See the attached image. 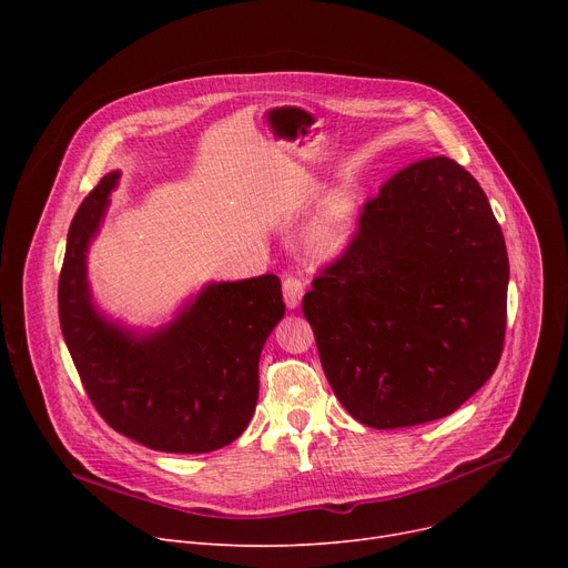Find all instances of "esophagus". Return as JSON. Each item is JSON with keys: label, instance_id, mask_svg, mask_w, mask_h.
Segmentation results:
<instances>
[{"label": "esophagus", "instance_id": "34e87169", "mask_svg": "<svg viewBox=\"0 0 568 568\" xmlns=\"http://www.w3.org/2000/svg\"><path fill=\"white\" fill-rule=\"evenodd\" d=\"M302 296H304V283L296 278V276H285L283 278V300H285V306L290 311L300 308Z\"/></svg>", "mask_w": 568, "mask_h": 568}]
</instances>
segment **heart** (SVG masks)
<instances>
[{
	"mask_svg": "<svg viewBox=\"0 0 568 568\" xmlns=\"http://www.w3.org/2000/svg\"><path fill=\"white\" fill-rule=\"evenodd\" d=\"M356 206L349 195H334L326 200L317 219L304 234V246L311 257L320 262H332L341 257L354 239Z\"/></svg>",
	"mask_w": 568,
	"mask_h": 568,
	"instance_id": "heart-1",
	"label": "heart"
}]
</instances>
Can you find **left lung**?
<instances>
[{"instance_id": "8db88e82", "label": "left lung", "mask_w": 568, "mask_h": 568, "mask_svg": "<svg viewBox=\"0 0 568 568\" xmlns=\"http://www.w3.org/2000/svg\"><path fill=\"white\" fill-rule=\"evenodd\" d=\"M509 255L479 182L446 156L394 174L304 296L341 405L368 428L456 412L495 373Z\"/></svg>"}]
</instances>
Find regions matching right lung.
<instances>
[{"label": "right lung", "mask_w": 568, "mask_h": 568, "mask_svg": "<svg viewBox=\"0 0 568 568\" xmlns=\"http://www.w3.org/2000/svg\"><path fill=\"white\" fill-rule=\"evenodd\" d=\"M119 176L112 170L101 179L69 227L57 294L67 347L87 396L116 433L165 454L216 452L253 419L260 354L285 315L281 281L206 283L159 329L112 320L94 302L87 255Z\"/></svg>", "instance_id": "obj_1"}]
</instances>
